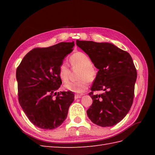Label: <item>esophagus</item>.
Instances as JSON below:
<instances>
[{"mask_svg":"<svg viewBox=\"0 0 155 155\" xmlns=\"http://www.w3.org/2000/svg\"><path fill=\"white\" fill-rule=\"evenodd\" d=\"M82 97V95H80V94H76L74 95V99H78V98H80Z\"/></svg>","mask_w":155,"mask_h":155,"instance_id":"34e87169","label":"esophagus"}]
</instances>
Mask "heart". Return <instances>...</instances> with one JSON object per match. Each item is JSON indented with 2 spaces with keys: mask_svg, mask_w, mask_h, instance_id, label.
<instances>
[{
  "mask_svg": "<svg viewBox=\"0 0 155 155\" xmlns=\"http://www.w3.org/2000/svg\"><path fill=\"white\" fill-rule=\"evenodd\" d=\"M70 62L72 67H80L78 78L75 82H68L64 84L65 89L76 93H83L88 87V81L93 82L97 77V70L92 64L91 59L83 52H75L70 57ZM70 69L65 62L58 67V75L61 79L65 83L68 79Z\"/></svg>",
  "mask_w": 155,
  "mask_h": 155,
  "instance_id": "obj_1",
  "label": "heart"
}]
</instances>
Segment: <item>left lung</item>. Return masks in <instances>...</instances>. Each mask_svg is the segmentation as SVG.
<instances>
[{
    "label": "left lung",
    "mask_w": 155,
    "mask_h": 155,
    "mask_svg": "<svg viewBox=\"0 0 155 155\" xmlns=\"http://www.w3.org/2000/svg\"><path fill=\"white\" fill-rule=\"evenodd\" d=\"M76 42L98 69L88 94L93 104L87 111L88 117L98 126H114L123 119L133 104L137 73L132 57L108 42ZM95 90L105 92L94 95Z\"/></svg>",
    "instance_id": "8db88e82"
}]
</instances>
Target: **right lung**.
I'll use <instances>...</instances> for the list:
<instances>
[{"instance_id":"obj_1","label":"right lung","mask_w":155,"mask_h":155,"mask_svg":"<svg viewBox=\"0 0 155 155\" xmlns=\"http://www.w3.org/2000/svg\"><path fill=\"white\" fill-rule=\"evenodd\" d=\"M74 46V42H62L32 49L16 69L19 104L29 120L42 129L60 126L74 101L72 92H56L62 84L58 67Z\"/></svg>"}]
</instances>
